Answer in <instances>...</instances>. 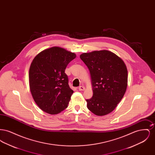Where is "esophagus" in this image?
Instances as JSON below:
<instances>
[{"label": "esophagus", "instance_id": "obj_1", "mask_svg": "<svg viewBox=\"0 0 155 155\" xmlns=\"http://www.w3.org/2000/svg\"><path fill=\"white\" fill-rule=\"evenodd\" d=\"M78 89H79V91H84V90H85V87L83 86H80L78 87Z\"/></svg>", "mask_w": 155, "mask_h": 155}]
</instances>
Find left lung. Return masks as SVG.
<instances>
[{
    "label": "left lung",
    "mask_w": 155,
    "mask_h": 155,
    "mask_svg": "<svg viewBox=\"0 0 155 155\" xmlns=\"http://www.w3.org/2000/svg\"><path fill=\"white\" fill-rule=\"evenodd\" d=\"M80 59L88 68L94 88L93 96L86 100L88 109L97 116L110 113L126 91L128 72L124 61L106 50L82 53Z\"/></svg>",
    "instance_id": "1"
}]
</instances>
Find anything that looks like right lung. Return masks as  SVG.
<instances>
[{
	"mask_svg": "<svg viewBox=\"0 0 155 155\" xmlns=\"http://www.w3.org/2000/svg\"><path fill=\"white\" fill-rule=\"evenodd\" d=\"M75 58L74 53L52 47L32 60L29 71L30 90L35 103L45 112L56 114L67 107L74 91L69 87L65 70Z\"/></svg>",
	"mask_w": 155,
	"mask_h": 155,
	"instance_id": "obj_1",
	"label": "right lung"
}]
</instances>
